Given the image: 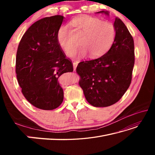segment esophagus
<instances>
[{
    "instance_id": "1",
    "label": "esophagus",
    "mask_w": 155,
    "mask_h": 155,
    "mask_svg": "<svg viewBox=\"0 0 155 155\" xmlns=\"http://www.w3.org/2000/svg\"><path fill=\"white\" fill-rule=\"evenodd\" d=\"M78 62L77 61H74V63H73V67H74V71H75V70H76V67H77V65H78Z\"/></svg>"
}]
</instances>
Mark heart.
<instances>
[{
	"label": "heart",
	"instance_id": "heart-1",
	"mask_svg": "<svg viewBox=\"0 0 155 155\" xmlns=\"http://www.w3.org/2000/svg\"><path fill=\"white\" fill-rule=\"evenodd\" d=\"M70 25L74 27L77 35H82V46L74 55L79 58L90 54L91 58H98L105 54L113 44L116 35L114 25L109 21L90 15H81L74 18ZM57 39L59 46L68 55H70L78 46L68 26L59 29Z\"/></svg>",
	"mask_w": 155,
	"mask_h": 155
}]
</instances>
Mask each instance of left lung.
<instances>
[{"label":"left lung","mask_w":155,"mask_h":155,"mask_svg":"<svg viewBox=\"0 0 155 155\" xmlns=\"http://www.w3.org/2000/svg\"><path fill=\"white\" fill-rule=\"evenodd\" d=\"M104 13L109 15L107 11ZM116 35L109 50L99 58L83 61L76 68L79 85L92 106L108 107L124 96L132 80L134 64V40L120 18L116 17Z\"/></svg>","instance_id":"8db88e82"}]
</instances>
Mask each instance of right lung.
<instances>
[{
	"mask_svg": "<svg viewBox=\"0 0 155 155\" xmlns=\"http://www.w3.org/2000/svg\"><path fill=\"white\" fill-rule=\"evenodd\" d=\"M64 17H45L34 23L18 45L15 72L22 93L34 107L53 110L63 101L61 75L73 72L72 61L59 46L57 35Z\"/></svg>",
	"mask_w": 155,
	"mask_h": 155,
	"instance_id": "add662e5",
	"label": "right lung"
}]
</instances>
